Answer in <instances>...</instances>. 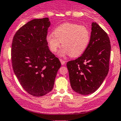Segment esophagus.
Instances as JSON below:
<instances>
[{"label": "esophagus", "instance_id": "1", "mask_svg": "<svg viewBox=\"0 0 121 121\" xmlns=\"http://www.w3.org/2000/svg\"><path fill=\"white\" fill-rule=\"evenodd\" d=\"M60 62H61V64L62 65H64L65 64V61H64V60H63L62 59H60Z\"/></svg>", "mask_w": 121, "mask_h": 121}]
</instances>
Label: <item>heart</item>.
<instances>
[{"label":"heart","instance_id":"obj_1","mask_svg":"<svg viewBox=\"0 0 121 121\" xmlns=\"http://www.w3.org/2000/svg\"><path fill=\"white\" fill-rule=\"evenodd\" d=\"M46 39L52 52H57L62 42L64 48L61 51V55H69L75 57L82 55L86 49L90 32L84 26L65 23L56 27L53 34H48Z\"/></svg>","mask_w":121,"mask_h":121}]
</instances>
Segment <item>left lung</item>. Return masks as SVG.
<instances>
[{"label": "left lung", "instance_id": "8db88e82", "mask_svg": "<svg viewBox=\"0 0 121 121\" xmlns=\"http://www.w3.org/2000/svg\"><path fill=\"white\" fill-rule=\"evenodd\" d=\"M91 39L84 53L66 64L72 89L82 95L96 91L109 69L111 45L108 34L96 23L91 24Z\"/></svg>", "mask_w": 121, "mask_h": 121}]
</instances>
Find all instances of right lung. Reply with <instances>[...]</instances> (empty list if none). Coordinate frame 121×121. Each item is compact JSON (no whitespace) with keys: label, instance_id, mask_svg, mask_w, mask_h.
Wrapping results in <instances>:
<instances>
[{"label":"right lung","instance_id":"obj_1","mask_svg":"<svg viewBox=\"0 0 121 121\" xmlns=\"http://www.w3.org/2000/svg\"><path fill=\"white\" fill-rule=\"evenodd\" d=\"M48 17L28 22L17 30L11 47V61L23 88L35 97L50 92L61 66L59 59L49 51L47 41L50 26Z\"/></svg>","mask_w":121,"mask_h":121}]
</instances>
